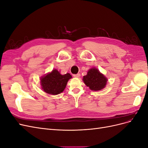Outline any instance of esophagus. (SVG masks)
<instances>
[{"instance_id":"obj_1","label":"esophagus","mask_w":148,"mask_h":148,"mask_svg":"<svg viewBox=\"0 0 148 148\" xmlns=\"http://www.w3.org/2000/svg\"><path fill=\"white\" fill-rule=\"evenodd\" d=\"M73 77L75 78H79L80 77V74L79 73H77V74H75V75H73Z\"/></svg>"}]
</instances>
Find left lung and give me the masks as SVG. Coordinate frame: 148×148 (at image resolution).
Returning a JSON list of instances; mask_svg holds the SVG:
<instances>
[{"label":"left lung","instance_id":"8db88e82","mask_svg":"<svg viewBox=\"0 0 148 148\" xmlns=\"http://www.w3.org/2000/svg\"><path fill=\"white\" fill-rule=\"evenodd\" d=\"M83 81L91 91H96L104 89L108 79L97 69L92 67L88 71L86 75L84 76Z\"/></svg>","mask_w":148,"mask_h":148}]
</instances>
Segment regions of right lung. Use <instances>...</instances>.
<instances>
[{"label": "right lung", "instance_id": "obj_1", "mask_svg": "<svg viewBox=\"0 0 148 148\" xmlns=\"http://www.w3.org/2000/svg\"><path fill=\"white\" fill-rule=\"evenodd\" d=\"M72 77L69 73L62 75L59 71L53 69L51 72L41 77L40 83L44 92L49 95H57L64 91L67 82Z\"/></svg>", "mask_w": 148, "mask_h": 148}]
</instances>
